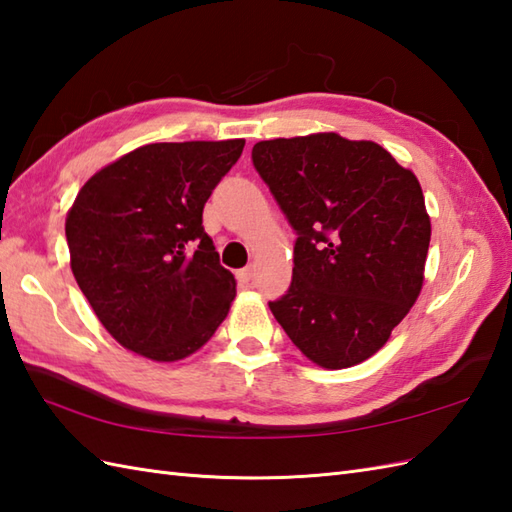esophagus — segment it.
<instances>
[{"instance_id":"1","label":"esophagus","mask_w":512,"mask_h":512,"mask_svg":"<svg viewBox=\"0 0 512 512\" xmlns=\"http://www.w3.org/2000/svg\"><path fill=\"white\" fill-rule=\"evenodd\" d=\"M255 277V270L253 268H242V270H237V281H242V284H248L250 279Z\"/></svg>"}]
</instances>
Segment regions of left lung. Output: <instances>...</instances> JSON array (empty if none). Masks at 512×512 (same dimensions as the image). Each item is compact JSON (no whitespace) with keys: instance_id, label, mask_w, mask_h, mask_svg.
<instances>
[{"instance_id":"1","label":"left lung","mask_w":512,"mask_h":512,"mask_svg":"<svg viewBox=\"0 0 512 512\" xmlns=\"http://www.w3.org/2000/svg\"><path fill=\"white\" fill-rule=\"evenodd\" d=\"M253 165L297 233L292 284L270 310L312 363H363L420 295L431 222L418 178L332 132L262 140Z\"/></svg>"}]
</instances>
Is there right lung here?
Listing matches in <instances>:
<instances>
[{"label":"right lung","mask_w":512,"mask_h":512,"mask_svg":"<svg viewBox=\"0 0 512 512\" xmlns=\"http://www.w3.org/2000/svg\"><path fill=\"white\" fill-rule=\"evenodd\" d=\"M244 140L154 143L83 184L65 220L76 284L127 350L180 361L211 339L235 277L204 233L202 211Z\"/></svg>","instance_id":"obj_1"}]
</instances>
